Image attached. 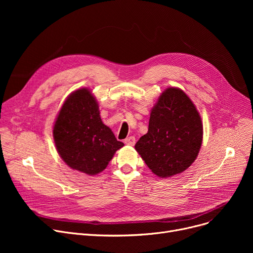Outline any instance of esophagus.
Listing matches in <instances>:
<instances>
[{
	"instance_id": "esophagus-1",
	"label": "esophagus",
	"mask_w": 253,
	"mask_h": 253,
	"mask_svg": "<svg viewBox=\"0 0 253 253\" xmlns=\"http://www.w3.org/2000/svg\"><path fill=\"white\" fill-rule=\"evenodd\" d=\"M124 142L128 145H134L135 144V137L134 136H129L124 140Z\"/></svg>"
}]
</instances>
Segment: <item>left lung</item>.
I'll return each instance as SVG.
<instances>
[{"mask_svg": "<svg viewBox=\"0 0 253 253\" xmlns=\"http://www.w3.org/2000/svg\"><path fill=\"white\" fill-rule=\"evenodd\" d=\"M203 125L195 104L185 93L167 88L151 112L149 131L135 150L159 177L181 173L201 149Z\"/></svg>", "mask_w": 253, "mask_h": 253, "instance_id": "obj_1", "label": "left lung"}]
</instances>
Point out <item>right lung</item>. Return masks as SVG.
<instances>
[{
    "mask_svg": "<svg viewBox=\"0 0 253 253\" xmlns=\"http://www.w3.org/2000/svg\"><path fill=\"white\" fill-rule=\"evenodd\" d=\"M53 137L66 165L88 175L103 171L124 145L102 123L97 101L87 88L66 98L53 127Z\"/></svg>",
    "mask_w": 253,
    "mask_h": 253,
    "instance_id": "right-lung-1",
    "label": "right lung"
}]
</instances>
